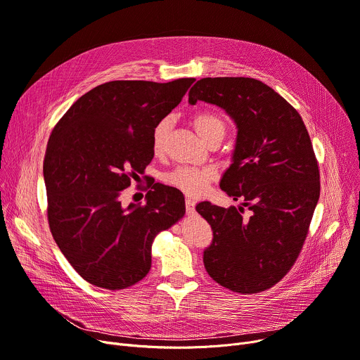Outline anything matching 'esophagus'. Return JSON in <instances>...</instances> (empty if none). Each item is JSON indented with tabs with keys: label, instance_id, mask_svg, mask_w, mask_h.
<instances>
[{
	"label": "esophagus",
	"instance_id": "1",
	"mask_svg": "<svg viewBox=\"0 0 360 360\" xmlns=\"http://www.w3.org/2000/svg\"><path fill=\"white\" fill-rule=\"evenodd\" d=\"M185 207H186V213H194L195 201H194L193 198H186V201H185Z\"/></svg>",
	"mask_w": 360,
	"mask_h": 360
}]
</instances>
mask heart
<instances>
[{
	"mask_svg": "<svg viewBox=\"0 0 360 360\" xmlns=\"http://www.w3.org/2000/svg\"><path fill=\"white\" fill-rule=\"evenodd\" d=\"M191 124L197 134L207 143L213 136H224L226 124L221 117L216 115L213 112H200L193 117ZM170 128L169 120H162L153 129L151 136V148L156 156H160L165 150L166 137ZM217 178L216 170L213 167H176L172 172H169L165 176V182L172 185L186 195L200 197L207 190L209 185Z\"/></svg>",
	"mask_w": 360,
	"mask_h": 360,
	"instance_id": "heart-1",
	"label": "heart"
}]
</instances>
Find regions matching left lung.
Segmentation results:
<instances>
[{"instance_id":"left-lung-1","label":"left lung","mask_w":360,"mask_h":360,"mask_svg":"<svg viewBox=\"0 0 360 360\" xmlns=\"http://www.w3.org/2000/svg\"><path fill=\"white\" fill-rule=\"evenodd\" d=\"M198 101L226 110L238 128L231 166L220 188L243 207L201 201L213 240L204 267L220 286L258 293L278 283L295 264L319 198V170L307 127L277 91L250 77H207L190 90Z\"/></svg>"}]
</instances>
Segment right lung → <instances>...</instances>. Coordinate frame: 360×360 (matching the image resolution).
I'll use <instances>...</instances> for the list:
<instances>
[{
	"mask_svg": "<svg viewBox=\"0 0 360 360\" xmlns=\"http://www.w3.org/2000/svg\"><path fill=\"white\" fill-rule=\"evenodd\" d=\"M193 83L109 82L75 101L52 129L44 160L49 228L90 285H136L151 267L156 235L185 214L174 186L151 182L144 205L122 207L120 197L153 159L155 127Z\"/></svg>",
	"mask_w": 360,
	"mask_h": 360,
	"instance_id": "1",
	"label": "right lung"
}]
</instances>
